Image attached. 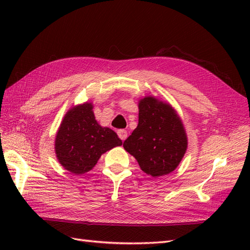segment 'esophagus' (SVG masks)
<instances>
[{
  "mask_svg": "<svg viewBox=\"0 0 250 250\" xmlns=\"http://www.w3.org/2000/svg\"><path fill=\"white\" fill-rule=\"evenodd\" d=\"M118 135L121 140L125 141L127 138V131L125 129H120V130H118Z\"/></svg>",
  "mask_w": 250,
  "mask_h": 250,
  "instance_id": "1",
  "label": "esophagus"
}]
</instances>
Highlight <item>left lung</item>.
Returning <instances> with one entry per match:
<instances>
[{
	"instance_id": "8db88e82",
	"label": "left lung",
	"mask_w": 250,
	"mask_h": 250,
	"mask_svg": "<svg viewBox=\"0 0 250 250\" xmlns=\"http://www.w3.org/2000/svg\"><path fill=\"white\" fill-rule=\"evenodd\" d=\"M139 124L124 143L141 169L157 177L167 175L184 157L188 141L183 123L169 104L146 97L139 104Z\"/></svg>"
}]
</instances>
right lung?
Listing matches in <instances>:
<instances>
[{
	"label": "right lung",
	"instance_id": "1",
	"mask_svg": "<svg viewBox=\"0 0 250 250\" xmlns=\"http://www.w3.org/2000/svg\"><path fill=\"white\" fill-rule=\"evenodd\" d=\"M92 109V104L85 103L67 111L56 135L59 163L77 175L92 170L101 154L122 145L115 131L97 123Z\"/></svg>",
	"mask_w": 250,
	"mask_h": 250
}]
</instances>
